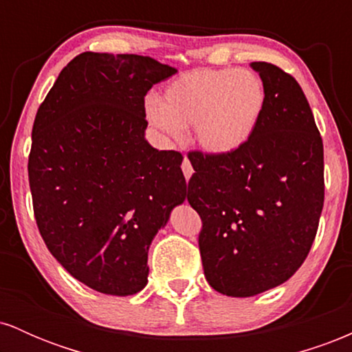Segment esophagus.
<instances>
[{"label": "esophagus", "mask_w": 352, "mask_h": 352, "mask_svg": "<svg viewBox=\"0 0 352 352\" xmlns=\"http://www.w3.org/2000/svg\"><path fill=\"white\" fill-rule=\"evenodd\" d=\"M182 170H184L185 180L188 182V179L192 177V173H193V167H192V164H190V160L187 159V157H185L184 162H182Z\"/></svg>", "instance_id": "34e87169"}]
</instances>
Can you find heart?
I'll return each instance as SVG.
<instances>
[{
    "label": "heart",
    "instance_id": "b5f03b06",
    "mask_svg": "<svg viewBox=\"0 0 352 352\" xmlns=\"http://www.w3.org/2000/svg\"><path fill=\"white\" fill-rule=\"evenodd\" d=\"M266 107V87L253 71L197 67L164 89L162 102L147 100L145 117L168 139L192 127L197 147L213 157L232 155L252 140Z\"/></svg>",
    "mask_w": 352,
    "mask_h": 352
}]
</instances>
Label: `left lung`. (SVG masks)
Wrapping results in <instances>:
<instances>
[{"mask_svg":"<svg viewBox=\"0 0 352 352\" xmlns=\"http://www.w3.org/2000/svg\"><path fill=\"white\" fill-rule=\"evenodd\" d=\"M266 87L256 132L241 151H199L187 200L201 218L199 246L213 289L248 298L298 272L324 204V152L305 92L270 63H252Z\"/></svg>","mask_w":352,"mask_h":352,"instance_id":"left-lung-1","label":"left lung"}]
</instances>
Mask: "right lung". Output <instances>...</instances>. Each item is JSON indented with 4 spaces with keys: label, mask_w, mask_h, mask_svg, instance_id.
<instances>
[{
    "label": "right lung",
    "mask_w": 352,
    "mask_h": 352,
    "mask_svg": "<svg viewBox=\"0 0 352 352\" xmlns=\"http://www.w3.org/2000/svg\"><path fill=\"white\" fill-rule=\"evenodd\" d=\"M175 72L148 56L82 52L36 114V223L66 272L99 293L144 289L148 246L187 195L182 153L145 140V94Z\"/></svg>",
    "instance_id": "obj_1"
}]
</instances>
